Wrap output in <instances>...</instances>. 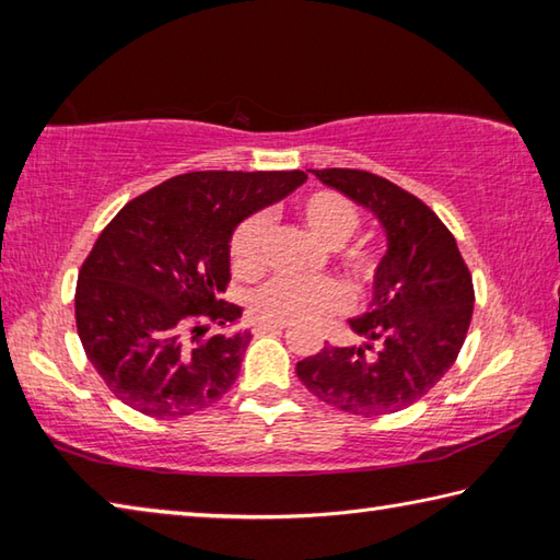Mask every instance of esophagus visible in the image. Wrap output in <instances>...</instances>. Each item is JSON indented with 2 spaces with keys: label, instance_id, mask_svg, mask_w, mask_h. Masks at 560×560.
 I'll return each instance as SVG.
<instances>
[{
  "label": "esophagus",
  "instance_id": "obj_1",
  "mask_svg": "<svg viewBox=\"0 0 560 560\" xmlns=\"http://www.w3.org/2000/svg\"><path fill=\"white\" fill-rule=\"evenodd\" d=\"M287 326V320H257L254 330H257V334H267V330H283Z\"/></svg>",
  "mask_w": 560,
  "mask_h": 560
}]
</instances>
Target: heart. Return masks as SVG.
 <instances>
[{"mask_svg": "<svg viewBox=\"0 0 560 560\" xmlns=\"http://www.w3.org/2000/svg\"><path fill=\"white\" fill-rule=\"evenodd\" d=\"M299 214L306 230L328 249L346 244L360 226L355 205L340 192H334V189H318V192L303 197ZM264 236H267V220L261 214L249 217L234 232L230 259L236 277H259L264 269ZM346 264L365 281L373 279L377 271V257L368 246H353L346 254ZM348 303L350 296L346 287L334 279H273L254 293L252 308L259 318L287 320L289 324V320H316L338 314Z\"/></svg>", "mask_w": 560, "mask_h": 560, "instance_id": "1", "label": "heart"}]
</instances>
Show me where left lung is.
I'll use <instances>...</instances> for the list:
<instances>
[{
    "label": "left lung",
    "mask_w": 560,
    "mask_h": 560,
    "mask_svg": "<svg viewBox=\"0 0 560 560\" xmlns=\"http://www.w3.org/2000/svg\"><path fill=\"white\" fill-rule=\"evenodd\" d=\"M320 183L371 210L387 249L373 301L350 328L360 346H324L296 363L318 400L350 415H390L428 395L467 338L474 287L452 232L428 205L365 170H311Z\"/></svg>",
    "instance_id": "1"
}]
</instances>
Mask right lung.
Wrapping results in <instances>:
<instances>
[{
  "mask_svg": "<svg viewBox=\"0 0 560 560\" xmlns=\"http://www.w3.org/2000/svg\"><path fill=\"white\" fill-rule=\"evenodd\" d=\"M306 183L301 170H205L165 179L113 217L75 283V328L108 390L177 420L240 375L249 330L224 301L236 224Z\"/></svg>",
  "mask_w": 560,
  "mask_h": 560,
  "instance_id": "1",
  "label": "right lung"
}]
</instances>
